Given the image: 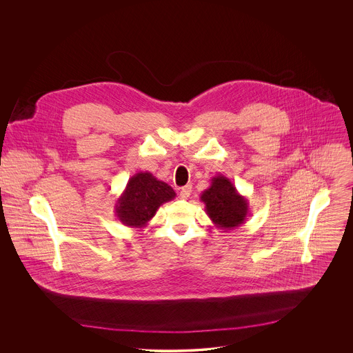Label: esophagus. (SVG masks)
Segmentation results:
<instances>
[{
  "instance_id": "esophagus-1",
  "label": "esophagus",
  "mask_w": 353,
  "mask_h": 353,
  "mask_svg": "<svg viewBox=\"0 0 353 353\" xmlns=\"http://www.w3.org/2000/svg\"><path fill=\"white\" fill-rule=\"evenodd\" d=\"M190 194H192V186H190V185H186V186H183V188L181 189L179 196H181L182 200H188V199L190 197Z\"/></svg>"
}]
</instances>
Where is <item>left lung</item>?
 <instances>
[{
  "label": "left lung",
  "mask_w": 353,
  "mask_h": 353,
  "mask_svg": "<svg viewBox=\"0 0 353 353\" xmlns=\"http://www.w3.org/2000/svg\"><path fill=\"white\" fill-rule=\"evenodd\" d=\"M200 200L205 203V212L212 223L224 232L241 227L248 219V199L241 196L234 183L221 174L212 178Z\"/></svg>",
  "instance_id": "left-lung-1"
}]
</instances>
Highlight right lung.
Segmentation results:
<instances>
[{"label":"right lung","instance_id":"1","mask_svg":"<svg viewBox=\"0 0 353 353\" xmlns=\"http://www.w3.org/2000/svg\"><path fill=\"white\" fill-rule=\"evenodd\" d=\"M174 189L154 178L151 172L134 174L123 193L115 203V216L118 220L132 228H144L156 214L160 205L175 199Z\"/></svg>","mask_w":353,"mask_h":353}]
</instances>
